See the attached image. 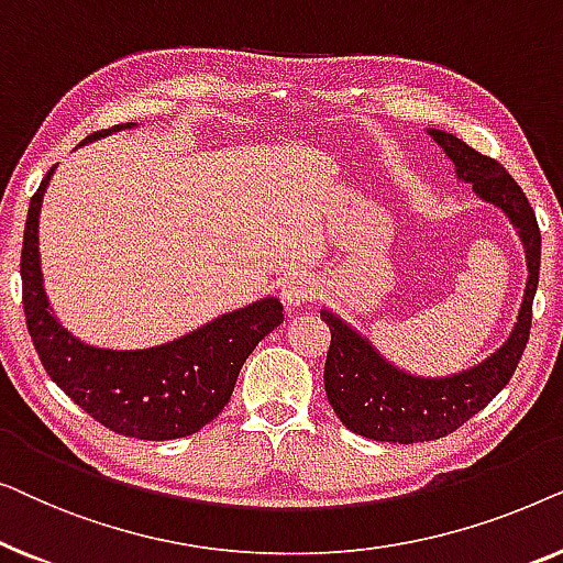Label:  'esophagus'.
I'll use <instances>...</instances> for the list:
<instances>
[{"instance_id": "obj_1", "label": "esophagus", "mask_w": 563, "mask_h": 563, "mask_svg": "<svg viewBox=\"0 0 563 563\" xmlns=\"http://www.w3.org/2000/svg\"><path fill=\"white\" fill-rule=\"evenodd\" d=\"M318 297V282L307 274H295L282 284V302L287 307H302Z\"/></svg>"}]
</instances>
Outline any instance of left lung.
I'll return each instance as SVG.
<instances>
[{
  "instance_id": "8db88e82",
  "label": "left lung",
  "mask_w": 563,
  "mask_h": 563,
  "mask_svg": "<svg viewBox=\"0 0 563 563\" xmlns=\"http://www.w3.org/2000/svg\"><path fill=\"white\" fill-rule=\"evenodd\" d=\"M430 135L456 164L459 179L472 181L476 195L503 207L507 218L520 230L530 276L518 325L507 343L484 364L449 379H418L397 372L333 312H320L330 328V349L322 374L328 402L333 405V412L345 428L372 441L426 443L459 430L512 379L528 345L530 320H533V297L541 274V228L526 191L505 172L503 164L474 151L456 135L441 130H430Z\"/></svg>"
}]
</instances>
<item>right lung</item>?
Returning <instances> with one entry per match:
<instances>
[{"mask_svg": "<svg viewBox=\"0 0 563 563\" xmlns=\"http://www.w3.org/2000/svg\"><path fill=\"white\" fill-rule=\"evenodd\" d=\"M130 125L133 122L99 130L87 143ZM53 168L30 199L20 258L22 307L37 358L84 412L114 433L137 441L197 433L228 405L251 351L284 322L282 302L261 299L148 351H102L76 341L48 310L37 256V214Z\"/></svg>", "mask_w": 563, "mask_h": 563, "instance_id": "obj_1", "label": "right lung"}]
</instances>
